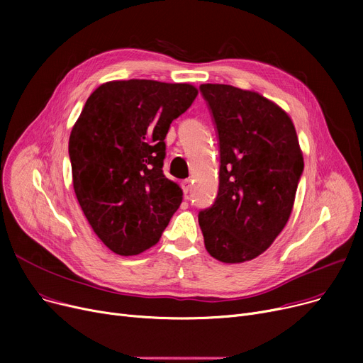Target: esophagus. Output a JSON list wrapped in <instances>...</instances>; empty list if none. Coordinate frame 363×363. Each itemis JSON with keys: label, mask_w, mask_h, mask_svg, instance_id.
I'll return each instance as SVG.
<instances>
[{"label": "esophagus", "mask_w": 363, "mask_h": 363, "mask_svg": "<svg viewBox=\"0 0 363 363\" xmlns=\"http://www.w3.org/2000/svg\"><path fill=\"white\" fill-rule=\"evenodd\" d=\"M182 191H184L185 197L188 199V193L191 191V181H189V179H185V181L182 182Z\"/></svg>", "instance_id": "34e87169"}]
</instances>
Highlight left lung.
Returning <instances> with one entry per match:
<instances>
[{
    "mask_svg": "<svg viewBox=\"0 0 363 363\" xmlns=\"http://www.w3.org/2000/svg\"><path fill=\"white\" fill-rule=\"evenodd\" d=\"M219 138V191L199 213L206 250L223 263L262 255L284 230L303 174L296 128L255 91L203 84Z\"/></svg>",
    "mask_w": 363,
    "mask_h": 363,
    "instance_id": "8db88e82",
    "label": "left lung"
}]
</instances>
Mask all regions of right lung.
<instances>
[{"label": "right lung", "mask_w": 363, "mask_h": 363, "mask_svg": "<svg viewBox=\"0 0 363 363\" xmlns=\"http://www.w3.org/2000/svg\"><path fill=\"white\" fill-rule=\"evenodd\" d=\"M197 94L189 84L106 82L73 125L74 194L92 231L113 253L133 256L157 244L182 203V189L162 169L164 138Z\"/></svg>", "instance_id": "obj_1"}]
</instances>
